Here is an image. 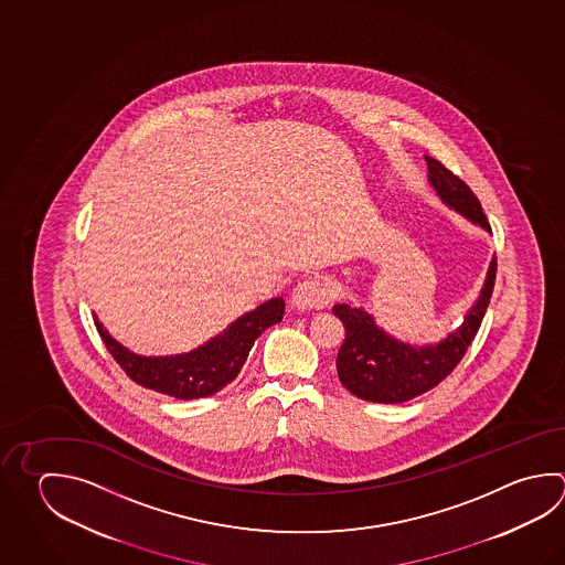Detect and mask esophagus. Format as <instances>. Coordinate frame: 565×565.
Instances as JSON below:
<instances>
[{"label": "esophagus", "mask_w": 565, "mask_h": 565, "mask_svg": "<svg viewBox=\"0 0 565 565\" xmlns=\"http://www.w3.org/2000/svg\"><path fill=\"white\" fill-rule=\"evenodd\" d=\"M330 298L332 288L324 278H307L292 290V305L298 310H320L329 305Z\"/></svg>", "instance_id": "esophagus-1"}]
</instances>
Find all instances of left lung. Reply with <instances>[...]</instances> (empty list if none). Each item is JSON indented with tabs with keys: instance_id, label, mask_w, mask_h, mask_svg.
<instances>
[{
	"instance_id": "obj_1",
	"label": "left lung",
	"mask_w": 565,
	"mask_h": 565,
	"mask_svg": "<svg viewBox=\"0 0 565 565\" xmlns=\"http://www.w3.org/2000/svg\"><path fill=\"white\" fill-rule=\"evenodd\" d=\"M424 159L428 164V183L441 203L468 218L472 225L492 233L482 205L470 186L434 157L426 154ZM495 267V257H492L482 290L466 312L462 324L434 344L404 342L382 329L364 308L347 302L334 305L332 312L347 330V339L337 356V372L342 386L356 398L379 404H402L438 386L462 360L482 324L492 298Z\"/></svg>"
}]
</instances>
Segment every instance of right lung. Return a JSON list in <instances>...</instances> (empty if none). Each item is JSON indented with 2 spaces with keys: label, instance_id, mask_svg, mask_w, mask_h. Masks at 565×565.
<instances>
[{
  "label": "right lung",
  "instance_id": "1",
  "mask_svg": "<svg viewBox=\"0 0 565 565\" xmlns=\"http://www.w3.org/2000/svg\"><path fill=\"white\" fill-rule=\"evenodd\" d=\"M285 300L270 298L257 308L241 315L223 332L201 347L164 356H143L115 340L93 315L97 332L127 376L149 391L161 392L179 401L213 396L238 376L255 340L273 324L282 320Z\"/></svg>",
  "mask_w": 565,
  "mask_h": 565
}]
</instances>
